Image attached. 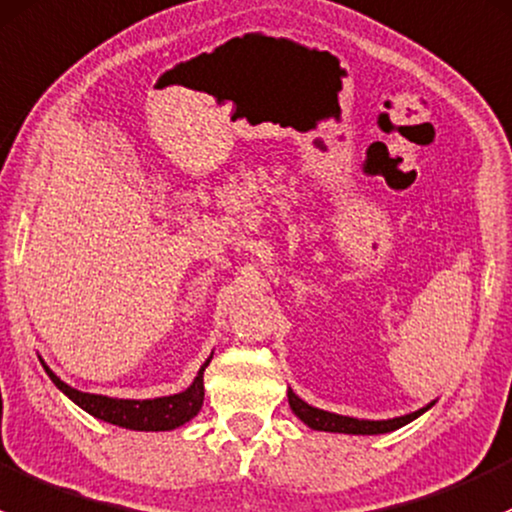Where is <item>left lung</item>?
<instances>
[{
    "label": "left lung",
    "mask_w": 512,
    "mask_h": 512,
    "mask_svg": "<svg viewBox=\"0 0 512 512\" xmlns=\"http://www.w3.org/2000/svg\"><path fill=\"white\" fill-rule=\"evenodd\" d=\"M288 402H291V409L295 412L303 424H308L310 429L315 431H337V434H387V431L399 429V426L409 424L414 421L416 416L424 414L426 409H419V412L407 414V416H397V419H387V421H365V419H352V416H340V414H330L323 412V409H315L310 404H305L298 394L288 392Z\"/></svg>",
    "instance_id": "1"
}]
</instances>
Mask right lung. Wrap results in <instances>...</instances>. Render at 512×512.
<instances>
[{"instance_id":"right-lung-1","label":"right lung","mask_w":512,"mask_h":512,"mask_svg":"<svg viewBox=\"0 0 512 512\" xmlns=\"http://www.w3.org/2000/svg\"><path fill=\"white\" fill-rule=\"evenodd\" d=\"M44 365V362H41ZM209 360L204 362V367L194 377L192 387L184 389V392L172 394V397H160V399H110L100 397V394H86L78 392V389L68 387L66 382H61L49 367L44 365L46 374L51 377V382L66 394L68 399L78 404L81 409H86L88 414H93L96 419L108 421V424L123 426V429H135V431H170L177 426L187 424L192 416H197L204 402V370H207Z\"/></svg>"}]
</instances>
